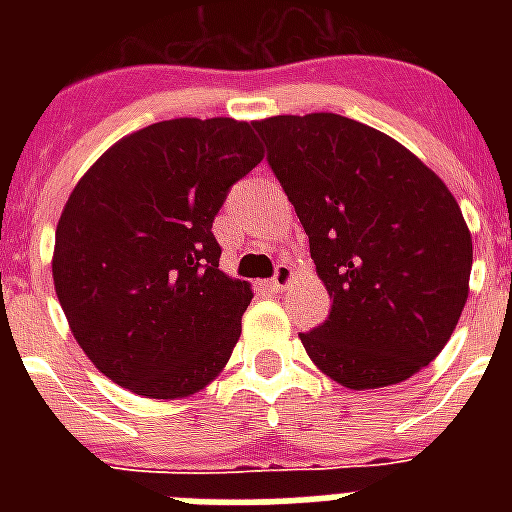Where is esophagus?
I'll return each mask as SVG.
<instances>
[{
  "label": "esophagus",
  "mask_w": 512,
  "mask_h": 512,
  "mask_svg": "<svg viewBox=\"0 0 512 512\" xmlns=\"http://www.w3.org/2000/svg\"><path fill=\"white\" fill-rule=\"evenodd\" d=\"M295 279V271H292V265L289 263H279L276 265V273H273V279L268 281V287L273 292H281L284 287H289V281Z\"/></svg>",
  "instance_id": "1"
}]
</instances>
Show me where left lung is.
I'll list each match as a JSON object with an SVG mask.
<instances>
[{
  "instance_id": "obj_1",
  "label": "left lung",
  "mask_w": 512,
  "mask_h": 512,
  "mask_svg": "<svg viewBox=\"0 0 512 512\" xmlns=\"http://www.w3.org/2000/svg\"><path fill=\"white\" fill-rule=\"evenodd\" d=\"M308 233L332 311L305 353L350 390L409 380L444 350L468 303L473 239L436 172L340 114L255 122Z\"/></svg>"
}]
</instances>
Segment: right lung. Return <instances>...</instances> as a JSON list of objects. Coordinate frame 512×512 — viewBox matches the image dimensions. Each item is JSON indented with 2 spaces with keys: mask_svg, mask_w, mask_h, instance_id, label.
I'll return each mask as SVG.
<instances>
[{
  "mask_svg": "<svg viewBox=\"0 0 512 512\" xmlns=\"http://www.w3.org/2000/svg\"><path fill=\"white\" fill-rule=\"evenodd\" d=\"M255 124L170 119L108 148L68 196L52 281L74 340L116 385L185 398L223 372L252 300L212 220L263 162Z\"/></svg>",
  "mask_w": 512,
  "mask_h": 512,
  "instance_id": "right-lung-1",
  "label": "right lung"
}]
</instances>
